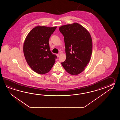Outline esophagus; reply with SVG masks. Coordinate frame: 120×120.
<instances>
[{
    "instance_id": "esophagus-1",
    "label": "esophagus",
    "mask_w": 120,
    "mask_h": 120,
    "mask_svg": "<svg viewBox=\"0 0 120 120\" xmlns=\"http://www.w3.org/2000/svg\"><path fill=\"white\" fill-rule=\"evenodd\" d=\"M56 55L57 57H58L59 56V55H60V54H56Z\"/></svg>"
}]
</instances>
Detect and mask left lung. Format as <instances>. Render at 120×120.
<instances>
[{"label": "left lung", "instance_id": "1", "mask_svg": "<svg viewBox=\"0 0 120 120\" xmlns=\"http://www.w3.org/2000/svg\"><path fill=\"white\" fill-rule=\"evenodd\" d=\"M64 38L66 60L61 63L68 73H81L89 63L92 52V40L89 32L79 23H74L59 28Z\"/></svg>", "mask_w": 120, "mask_h": 120}]
</instances>
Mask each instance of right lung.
<instances>
[{
	"label": "right lung",
	"mask_w": 120,
	"mask_h": 120,
	"mask_svg": "<svg viewBox=\"0 0 120 120\" xmlns=\"http://www.w3.org/2000/svg\"><path fill=\"white\" fill-rule=\"evenodd\" d=\"M56 26H38L33 28L26 36L23 51L29 66L36 73L44 74L51 70L56 56L50 50L49 39Z\"/></svg>",
	"instance_id": "obj_1"
}]
</instances>
